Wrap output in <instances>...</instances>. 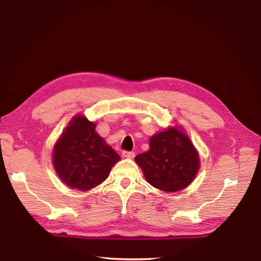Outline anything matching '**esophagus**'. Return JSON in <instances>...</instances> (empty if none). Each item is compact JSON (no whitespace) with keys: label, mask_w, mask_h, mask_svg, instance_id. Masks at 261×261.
Masks as SVG:
<instances>
[{"label":"esophagus","mask_w":261,"mask_h":261,"mask_svg":"<svg viewBox=\"0 0 261 261\" xmlns=\"http://www.w3.org/2000/svg\"><path fill=\"white\" fill-rule=\"evenodd\" d=\"M122 156L124 157V158H134V156H135V154L133 151H127V150H124L123 152H122Z\"/></svg>","instance_id":"34e87169"}]
</instances>
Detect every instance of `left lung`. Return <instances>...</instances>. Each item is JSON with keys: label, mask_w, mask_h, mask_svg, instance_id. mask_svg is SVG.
Returning <instances> with one entry per match:
<instances>
[{"label": "left lung", "mask_w": 261, "mask_h": 261, "mask_svg": "<svg viewBox=\"0 0 261 261\" xmlns=\"http://www.w3.org/2000/svg\"><path fill=\"white\" fill-rule=\"evenodd\" d=\"M146 180L166 193L193 182L200 167L199 154L180 126H169L149 139V149L135 157Z\"/></svg>", "instance_id": "obj_1"}]
</instances>
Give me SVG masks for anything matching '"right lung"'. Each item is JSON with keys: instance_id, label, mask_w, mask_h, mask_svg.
Returning <instances> with one entry per match:
<instances>
[{"instance_id": "right-lung-1", "label": "right lung", "mask_w": 261, "mask_h": 261, "mask_svg": "<svg viewBox=\"0 0 261 261\" xmlns=\"http://www.w3.org/2000/svg\"><path fill=\"white\" fill-rule=\"evenodd\" d=\"M95 127L85 116L75 115L54 145V169L69 188L86 192L98 186L120 161Z\"/></svg>"}]
</instances>
